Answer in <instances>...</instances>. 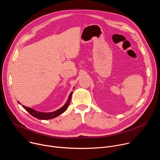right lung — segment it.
Returning <instances> with one entry per match:
<instances>
[{
	"instance_id": "add662e5",
	"label": "right lung",
	"mask_w": 160,
	"mask_h": 160,
	"mask_svg": "<svg viewBox=\"0 0 160 160\" xmlns=\"http://www.w3.org/2000/svg\"><path fill=\"white\" fill-rule=\"evenodd\" d=\"M72 94H73V92H72L69 96V97H68V101L67 102H66V104L62 107L60 109L55 111H53V112H40V111H37L32 108H28V107H26L25 106L22 105V108H25L31 115H32L33 117L37 118V119H39V120H50V119H52L59 115H60L61 114H62V112H64L67 108L68 107V106L70 105V102L71 101V99H72ZM19 104H20L19 102H18Z\"/></svg>"
}]
</instances>
